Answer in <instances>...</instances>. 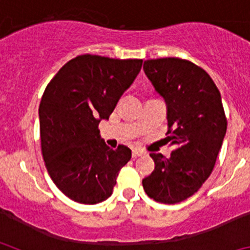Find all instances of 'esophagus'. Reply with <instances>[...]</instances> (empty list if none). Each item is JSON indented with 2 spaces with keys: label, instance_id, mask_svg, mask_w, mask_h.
I'll list each match as a JSON object with an SVG mask.
<instances>
[{
  "label": "esophagus",
  "instance_id": "1",
  "mask_svg": "<svg viewBox=\"0 0 250 250\" xmlns=\"http://www.w3.org/2000/svg\"><path fill=\"white\" fill-rule=\"evenodd\" d=\"M143 154H144V152L141 151V150H132L131 156H132V159H136V158H139V156L143 155Z\"/></svg>",
  "mask_w": 250,
  "mask_h": 250
}]
</instances>
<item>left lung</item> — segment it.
I'll return each mask as SVG.
<instances>
[{
	"label": "left lung",
	"instance_id": "left-lung-1",
	"mask_svg": "<svg viewBox=\"0 0 250 250\" xmlns=\"http://www.w3.org/2000/svg\"><path fill=\"white\" fill-rule=\"evenodd\" d=\"M144 71L167 106L170 158L150 154L155 169L143 179L147 196L176 204L199 190L215 165L227 131L218 87L205 70L179 57L146 60Z\"/></svg>",
	"mask_w": 250,
	"mask_h": 250
}]
</instances>
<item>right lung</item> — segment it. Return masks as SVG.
Masks as SVG:
<instances>
[{
  "label": "right lung",
  "mask_w": 250,
  "mask_h": 250,
  "mask_svg": "<svg viewBox=\"0 0 250 250\" xmlns=\"http://www.w3.org/2000/svg\"><path fill=\"white\" fill-rule=\"evenodd\" d=\"M143 60L80 55L46 86L39 107L41 152L60 190L74 202L98 204L112 194L131 150H112L100 139L99 124L109 119Z\"/></svg>",
  "instance_id": "add662e5"
}]
</instances>
